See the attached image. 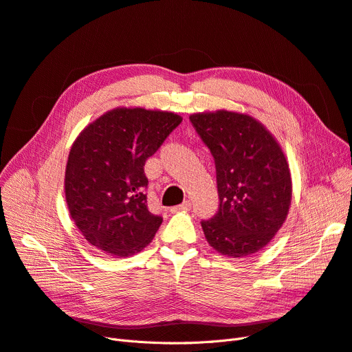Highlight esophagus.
<instances>
[{
    "label": "esophagus",
    "mask_w": 352,
    "mask_h": 352,
    "mask_svg": "<svg viewBox=\"0 0 352 352\" xmlns=\"http://www.w3.org/2000/svg\"><path fill=\"white\" fill-rule=\"evenodd\" d=\"M190 208H191V201H190V200H186L182 204L173 207L171 211H173V212H175V211H187V210H190Z\"/></svg>",
    "instance_id": "obj_1"
}]
</instances>
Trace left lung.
<instances>
[{
    "instance_id": "1",
    "label": "left lung",
    "mask_w": 352,
    "mask_h": 352,
    "mask_svg": "<svg viewBox=\"0 0 352 352\" xmlns=\"http://www.w3.org/2000/svg\"><path fill=\"white\" fill-rule=\"evenodd\" d=\"M216 165L219 210L201 221L211 248L230 257L249 256L279 232L292 182L279 144L256 119L217 111L190 116Z\"/></svg>"
}]
</instances>
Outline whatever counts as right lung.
Here are the masks:
<instances>
[{
  "mask_svg": "<svg viewBox=\"0 0 352 352\" xmlns=\"http://www.w3.org/2000/svg\"><path fill=\"white\" fill-rule=\"evenodd\" d=\"M181 122L173 112L118 108L78 136L66 166V201L91 246L128 257L154 239L162 217L148 210L144 166Z\"/></svg>",
  "mask_w": 352,
  "mask_h": 352,
  "instance_id": "right-lung-1",
  "label": "right lung"
}]
</instances>
